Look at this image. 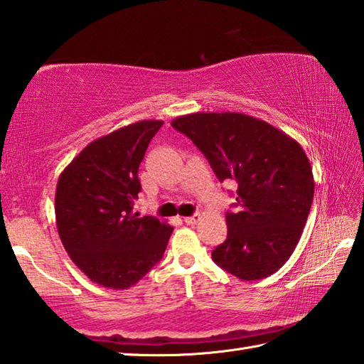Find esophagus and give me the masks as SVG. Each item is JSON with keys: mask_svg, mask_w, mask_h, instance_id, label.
<instances>
[{"mask_svg": "<svg viewBox=\"0 0 364 364\" xmlns=\"http://www.w3.org/2000/svg\"><path fill=\"white\" fill-rule=\"evenodd\" d=\"M200 219V214H194V215H189V218H184V222L188 223V225H196Z\"/></svg>", "mask_w": 364, "mask_h": 364, "instance_id": "34e87169", "label": "esophagus"}]
</instances>
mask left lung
<instances>
[{
  "instance_id": "left-lung-1",
  "label": "left lung",
  "mask_w": 364,
  "mask_h": 364,
  "mask_svg": "<svg viewBox=\"0 0 364 364\" xmlns=\"http://www.w3.org/2000/svg\"><path fill=\"white\" fill-rule=\"evenodd\" d=\"M172 127L197 145L220 181L237 183V211L227 213L228 235L213 261L244 282L277 272L299 244L313 203V170L300 144L239 112H194Z\"/></svg>"
}]
</instances>
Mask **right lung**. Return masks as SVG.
I'll use <instances>...</instances> for the list:
<instances>
[{"label": "right lung", "mask_w": 364, "mask_h": 364, "mask_svg": "<svg viewBox=\"0 0 364 364\" xmlns=\"http://www.w3.org/2000/svg\"><path fill=\"white\" fill-rule=\"evenodd\" d=\"M162 120H141L95 139L60 173L56 225L90 282L128 289L161 261L173 227L134 211L137 170Z\"/></svg>", "instance_id": "add662e5"}]
</instances>
